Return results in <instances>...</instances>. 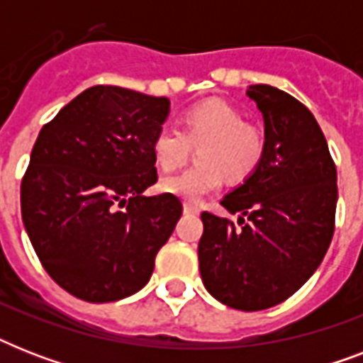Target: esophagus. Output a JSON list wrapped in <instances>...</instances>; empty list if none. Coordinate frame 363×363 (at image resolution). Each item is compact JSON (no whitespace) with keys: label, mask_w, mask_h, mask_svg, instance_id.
<instances>
[{"label":"esophagus","mask_w":363,"mask_h":363,"mask_svg":"<svg viewBox=\"0 0 363 363\" xmlns=\"http://www.w3.org/2000/svg\"><path fill=\"white\" fill-rule=\"evenodd\" d=\"M182 209H184V213H186V215H199V209L198 207H196V205H192V203H184V207H182Z\"/></svg>","instance_id":"34e87169"}]
</instances>
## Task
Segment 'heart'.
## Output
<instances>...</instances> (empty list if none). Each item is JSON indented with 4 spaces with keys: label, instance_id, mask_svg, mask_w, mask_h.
Masks as SVG:
<instances>
[{
    "label": "heart",
    "instance_id": "b5f03b06",
    "mask_svg": "<svg viewBox=\"0 0 363 363\" xmlns=\"http://www.w3.org/2000/svg\"><path fill=\"white\" fill-rule=\"evenodd\" d=\"M184 131L177 125H162L152 139V154L162 171H173L186 162L190 143L201 145L199 162L179 175L160 182L164 192L199 201L216 192L224 182V171L232 179L252 173L264 154V137L254 125L245 124L242 113L224 99H207L194 105L184 115Z\"/></svg>",
    "mask_w": 363,
    "mask_h": 363
}]
</instances>
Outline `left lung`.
Returning <instances> with one entry per match:
<instances>
[{
	"label": "left lung",
	"mask_w": 363,
	"mask_h": 363,
	"mask_svg": "<svg viewBox=\"0 0 363 363\" xmlns=\"http://www.w3.org/2000/svg\"><path fill=\"white\" fill-rule=\"evenodd\" d=\"M264 116V154L220 201L228 218L205 211L199 273L207 292L239 311L282 303L309 281L335 228L337 169L326 137L303 104L269 84L248 86Z\"/></svg>",
	"instance_id": "8db88e82"
}]
</instances>
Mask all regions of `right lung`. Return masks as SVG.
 Instances as JSON below:
<instances>
[{
    "mask_svg": "<svg viewBox=\"0 0 363 363\" xmlns=\"http://www.w3.org/2000/svg\"><path fill=\"white\" fill-rule=\"evenodd\" d=\"M169 99L92 86L39 131L20 186L22 220L47 273L75 298L107 303L139 292L182 215L158 181L152 139Z\"/></svg>",
    "mask_w": 363,
    "mask_h": 363,
    "instance_id": "right-lung-1",
    "label": "right lung"
}]
</instances>
